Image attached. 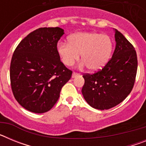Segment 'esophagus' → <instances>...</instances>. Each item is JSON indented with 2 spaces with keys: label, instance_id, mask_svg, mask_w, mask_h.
Instances as JSON below:
<instances>
[{
  "label": "esophagus",
  "instance_id": "34e87169",
  "mask_svg": "<svg viewBox=\"0 0 146 146\" xmlns=\"http://www.w3.org/2000/svg\"><path fill=\"white\" fill-rule=\"evenodd\" d=\"M80 74H78V73H76V72H73V74H72V78H74V77H77V76H79Z\"/></svg>",
  "mask_w": 146,
  "mask_h": 146
}]
</instances>
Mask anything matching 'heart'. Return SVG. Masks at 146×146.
<instances>
[{
	"mask_svg": "<svg viewBox=\"0 0 146 146\" xmlns=\"http://www.w3.org/2000/svg\"><path fill=\"white\" fill-rule=\"evenodd\" d=\"M111 38L98 32H80L71 35L69 42H60L57 52L66 66H72L81 54L83 65L91 71L101 69L109 61L113 52Z\"/></svg>",
	"mask_w": 146,
	"mask_h": 146,
	"instance_id": "obj_1",
	"label": "heart"
}]
</instances>
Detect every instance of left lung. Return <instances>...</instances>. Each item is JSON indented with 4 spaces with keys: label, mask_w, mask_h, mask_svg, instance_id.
<instances>
[{
    "label": "left lung",
    "mask_w": 146,
    "mask_h": 146,
    "mask_svg": "<svg viewBox=\"0 0 146 146\" xmlns=\"http://www.w3.org/2000/svg\"><path fill=\"white\" fill-rule=\"evenodd\" d=\"M115 48L111 59L102 70L85 74L82 94L92 108L108 110L124 100L132 90L137 69L135 48L115 29Z\"/></svg>",
    "instance_id": "obj_1"
}]
</instances>
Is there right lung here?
Instances as JSON below:
<instances>
[{"instance_id":"1","label":"right lung","mask_w":146,"mask_h":146,"mask_svg":"<svg viewBox=\"0 0 146 146\" xmlns=\"http://www.w3.org/2000/svg\"><path fill=\"white\" fill-rule=\"evenodd\" d=\"M62 28H41L18 44L10 66L12 92L22 107L34 113L49 111L57 102L72 72L60 61L57 43Z\"/></svg>"}]
</instances>
